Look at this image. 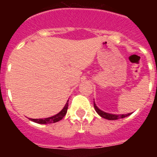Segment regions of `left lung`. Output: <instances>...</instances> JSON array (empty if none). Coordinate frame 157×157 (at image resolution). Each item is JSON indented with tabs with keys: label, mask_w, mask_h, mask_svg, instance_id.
Here are the masks:
<instances>
[{
	"label": "left lung",
	"mask_w": 157,
	"mask_h": 157,
	"mask_svg": "<svg viewBox=\"0 0 157 157\" xmlns=\"http://www.w3.org/2000/svg\"><path fill=\"white\" fill-rule=\"evenodd\" d=\"M94 109H95L96 112H98V114L100 116H101L102 118H104V119H106V120H120V119H123V118L127 117V116H130V115L133 113V112H130V113H127V114H120V115L112 114V113H108V112H104V111L101 110V109H100L97 105H96L94 101Z\"/></svg>",
	"instance_id": "left-lung-1"
}]
</instances>
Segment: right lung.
I'll use <instances>...</instances> for the list:
<instances>
[{
  "instance_id": "right-lung-1",
  "label": "right lung",
  "mask_w": 157,
  "mask_h": 157,
  "mask_svg": "<svg viewBox=\"0 0 157 157\" xmlns=\"http://www.w3.org/2000/svg\"><path fill=\"white\" fill-rule=\"evenodd\" d=\"M67 108H68V101H67L66 105H64L63 109L55 116L45 118V119H30V120L34 122V123H39V124H48V123H56V122L61 120L64 117L67 113Z\"/></svg>"
}]
</instances>
